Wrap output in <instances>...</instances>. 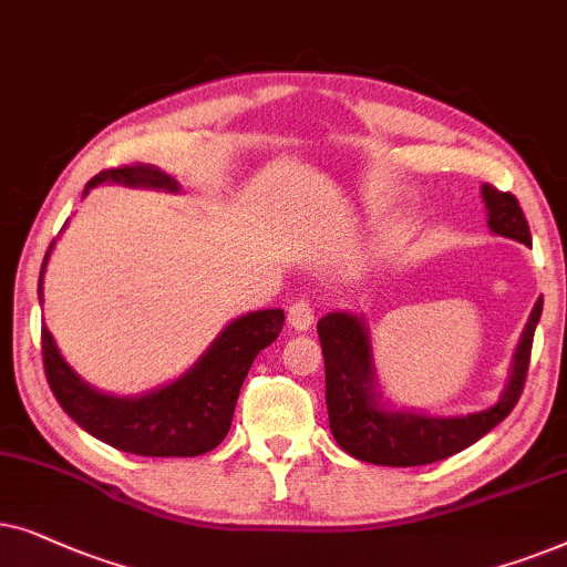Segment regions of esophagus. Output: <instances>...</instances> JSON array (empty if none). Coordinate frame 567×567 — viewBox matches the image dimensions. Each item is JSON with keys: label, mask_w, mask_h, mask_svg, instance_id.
I'll return each mask as SVG.
<instances>
[{"label": "esophagus", "mask_w": 567, "mask_h": 567, "mask_svg": "<svg viewBox=\"0 0 567 567\" xmlns=\"http://www.w3.org/2000/svg\"><path fill=\"white\" fill-rule=\"evenodd\" d=\"M288 323H290L292 329H298V331H303V329L311 327V323H313V306H311V300H306V298L292 300L290 308H288Z\"/></svg>", "instance_id": "obj_1"}]
</instances>
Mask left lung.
I'll use <instances>...</instances> for the list:
<instances>
[{
    "mask_svg": "<svg viewBox=\"0 0 567 567\" xmlns=\"http://www.w3.org/2000/svg\"><path fill=\"white\" fill-rule=\"evenodd\" d=\"M482 196L487 205V225L497 236L513 238L532 246L529 223L524 209L511 192L485 184ZM542 316V300L520 334L508 389L501 402L485 412L466 417H422L410 412H383L373 399V362L368 331L362 321L350 313H329L319 321V339L327 368V410L334 441L347 454L360 462L379 466H420L449 458L470 449L482 435H487L497 422L508 417L524 391L529 373L534 329Z\"/></svg>",
    "mask_w": 567,
    "mask_h": 567,
    "instance_id": "left-lung-1",
    "label": "left lung"
}]
</instances>
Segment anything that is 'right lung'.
Segmentation results:
<instances>
[{"label": "right lung", "instance_id": "add662e5", "mask_svg": "<svg viewBox=\"0 0 567 567\" xmlns=\"http://www.w3.org/2000/svg\"><path fill=\"white\" fill-rule=\"evenodd\" d=\"M103 181L171 192L178 188L176 181L147 163L105 168L87 181L85 194ZM38 296L43 298L41 285ZM282 323L285 313L279 308L240 316L184 379L140 399L105 396L82 383L62 360L47 327L41 329L43 371L59 406L97 441L137 456H202L225 441L248 368L256 354L279 337Z\"/></svg>", "mask_w": 567, "mask_h": 567}]
</instances>
